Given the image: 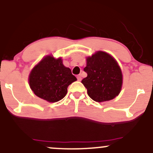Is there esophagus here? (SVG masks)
<instances>
[{
  "mask_svg": "<svg viewBox=\"0 0 153 153\" xmlns=\"http://www.w3.org/2000/svg\"><path fill=\"white\" fill-rule=\"evenodd\" d=\"M77 79H78V81H80V80H81V79H82V76H81V75H77Z\"/></svg>",
  "mask_w": 153,
  "mask_h": 153,
  "instance_id": "1",
  "label": "esophagus"
}]
</instances>
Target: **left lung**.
<instances>
[{"label":"left lung","instance_id":"8db88e82","mask_svg":"<svg viewBox=\"0 0 153 153\" xmlns=\"http://www.w3.org/2000/svg\"><path fill=\"white\" fill-rule=\"evenodd\" d=\"M84 71L87 73V77L81 82L86 88L88 95L94 101H109L120 93L122 71L110 54L100 51L88 57Z\"/></svg>","mask_w":153,"mask_h":153}]
</instances>
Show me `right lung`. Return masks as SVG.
Masks as SVG:
<instances>
[{
    "label": "right lung",
    "mask_w": 153,
    "mask_h": 153,
    "mask_svg": "<svg viewBox=\"0 0 153 153\" xmlns=\"http://www.w3.org/2000/svg\"><path fill=\"white\" fill-rule=\"evenodd\" d=\"M29 80L36 96L49 102H57L65 96L68 87L77 78L70 68L63 65L61 58L47 56L33 68Z\"/></svg>",
    "instance_id": "right-lung-1"
}]
</instances>
